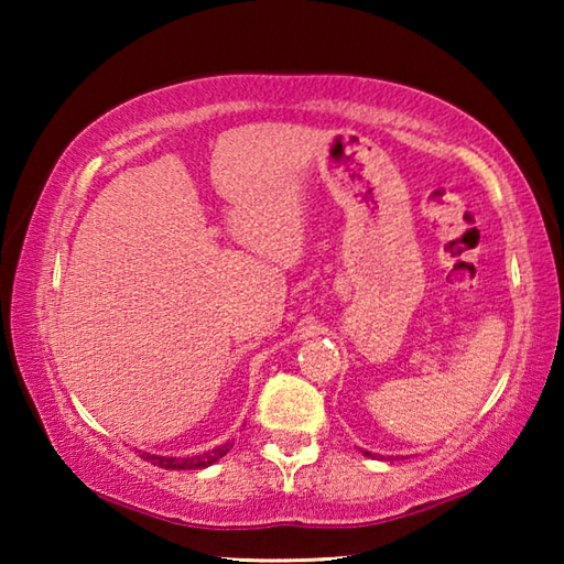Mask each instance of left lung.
Returning <instances> with one entry per match:
<instances>
[{
	"label": "left lung",
	"mask_w": 564,
	"mask_h": 564,
	"mask_svg": "<svg viewBox=\"0 0 564 564\" xmlns=\"http://www.w3.org/2000/svg\"><path fill=\"white\" fill-rule=\"evenodd\" d=\"M366 455H370V453H366Z\"/></svg>",
	"instance_id": "obj_1"
}]
</instances>
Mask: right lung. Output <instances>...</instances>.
<instances>
[{
    "label": "right lung",
    "mask_w": 564,
    "mask_h": 564,
    "mask_svg": "<svg viewBox=\"0 0 564 564\" xmlns=\"http://www.w3.org/2000/svg\"><path fill=\"white\" fill-rule=\"evenodd\" d=\"M228 447H234L231 443L226 445H218L216 451H208L204 455H191V457H166V455H151V453H141L144 460H149L151 465L156 467H164V470H204V467L214 465L216 460H221V457L228 453Z\"/></svg>",
    "instance_id": "obj_1"
}]
</instances>
